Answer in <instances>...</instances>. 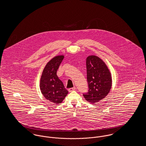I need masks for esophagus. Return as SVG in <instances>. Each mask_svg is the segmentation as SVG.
<instances>
[{"label": "esophagus", "instance_id": "34e87169", "mask_svg": "<svg viewBox=\"0 0 146 146\" xmlns=\"http://www.w3.org/2000/svg\"><path fill=\"white\" fill-rule=\"evenodd\" d=\"M76 89V87H73V88H70L68 89V91L69 92H72V91H74Z\"/></svg>", "mask_w": 146, "mask_h": 146}]
</instances>
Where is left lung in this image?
I'll return each mask as SVG.
<instances>
[{
    "label": "left lung",
    "instance_id": "obj_1",
    "mask_svg": "<svg viewBox=\"0 0 146 146\" xmlns=\"http://www.w3.org/2000/svg\"><path fill=\"white\" fill-rule=\"evenodd\" d=\"M87 81L89 90L83 96L86 101L95 104L108 95L111 87V76L106 63L96 56L86 58Z\"/></svg>",
    "mask_w": 146,
    "mask_h": 146
}]
</instances>
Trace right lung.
<instances>
[{"label":"right lung","instance_id":"1","mask_svg":"<svg viewBox=\"0 0 146 146\" xmlns=\"http://www.w3.org/2000/svg\"><path fill=\"white\" fill-rule=\"evenodd\" d=\"M63 58L64 56L59 55L52 58L43 70L40 81V89L43 96L56 104L62 103L68 93L56 74Z\"/></svg>","mask_w":146,"mask_h":146}]
</instances>
